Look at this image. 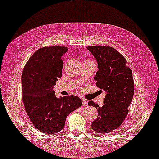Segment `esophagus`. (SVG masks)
I'll return each instance as SVG.
<instances>
[{
    "mask_svg": "<svg viewBox=\"0 0 159 159\" xmlns=\"http://www.w3.org/2000/svg\"><path fill=\"white\" fill-rule=\"evenodd\" d=\"M82 106H88V101L86 100L85 99H82Z\"/></svg>",
    "mask_w": 159,
    "mask_h": 159,
    "instance_id": "34e87169",
    "label": "esophagus"
}]
</instances>
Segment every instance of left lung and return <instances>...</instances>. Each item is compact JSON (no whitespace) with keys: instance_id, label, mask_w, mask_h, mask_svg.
I'll return each instance as SVG.
<instances>
[{"instance_id":"left-lung-1","label":"left lung","mask_w":159,"mask_h":159,"mask_svg":"<svg viewBox=\"0 0 159 159\" xmlns=\"http://www.w3.org/2000/svg\"><path fill=\"white\" fill-rule=\"evenodd\" d=\"M98 63V70L94 77L96 85L106 92L102 107L93 101L88 105L95 107L98 117L92 123L96 132L109 133L118 128L128 113L132 100L134 84L131 69L127 61L117 50L110 46H87Z\"/></svg>"}]
</instances>
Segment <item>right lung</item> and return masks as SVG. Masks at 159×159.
Instances as JSON below:
<instances>
[{
    "label": "right lung",
    "instance_id": "add662e5",
    "mask_svg": "<svg viewBox=\"0 0 159 159\" xmlns=\"http://www.w3.org/2000/svg\"><path fill=\"white\" fill-rule=\"evenodd\" d=\"M68 50L53 46L38 49L25 65L21 76L23 102L31 121L44 134L59 132L69 114L82 105L76 96L57 98L53 90L62 76L61 57Z\"/></svg>",
    "mask_w": 159,
    "mask_h": 159
}]
</instances>
